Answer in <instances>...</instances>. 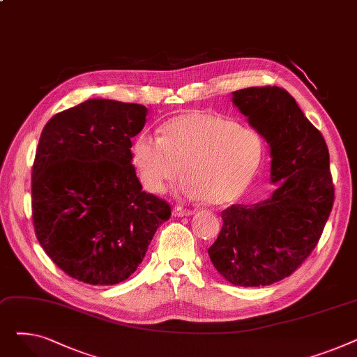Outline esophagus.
Here are the masks:
<instances>
[{
    "label": "esophagus",
    "mask_w": 357,
    "mask_h": 357,
    "mask_svg": "<svg viewBox=\"0 0 357 357\" xmlns=\"http://www.w3.org/2000/svg\"><path fill=\"white\" fill-rule=\"evenodd\" d=\"M192 214H194L192 210H183L182 207H175L172 210L174 217H186V215H192Z\"/></svg>",
    "instance_id": "34e87169"
}]
</instances>
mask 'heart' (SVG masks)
<instances>
[{"label": "heart", "instance_id": "obj_1", "mask_svg": "<svg viewBox=\"0 0 357 357\" xmlns=\"http://www.w3.org/2000/svg\"><path fill=\"white\" fill-rule=\"evenodd\" d=\"M261 158L257 131L204 111L182 112L162 124L160 137L142 133L131 144V163L147 192L162 194L183 172L181 192L214 207L243 197Z\"/></svg>", "mask_w": 357, "mask_h": 357}]
</instances>
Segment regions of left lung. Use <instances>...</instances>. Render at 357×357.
Segmentation results:
<instances>
[{
    "instance_id": "1",
    "label": "left lung",
    "mask_w": 357,
    "mask_h": 357,
    "mask_svg": "<svg viewBox=\"0 0 357 357\" xmlns=\"http://www.w3.org/2000/svg\"><path fill=\"white\" fill-rule=\"evenodd\" d=\"M231 100L269 144L275 190L257 204L224 210L208 255L227 282L266 287L289 276L320 240L334 202L328 149L285 89L252 86Z\"/></svg>"
}]
</instances>
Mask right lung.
Instances as JSON below:
<instances>
[{
  "instance_id": "right-lung-1",
  "label": "right lung",
  "mask_w": 357,
  "mask_h": 357,
  "mask_svg": "<svg viewBox=\"0 0 357 357\" xmlns=\"http://www.w3.org/2000/svg\"><path fill=\"white\" fill-rule=\"evenodd\" d=\"M147 108L92 98L45 126L31 172L37 240L69 276L116 285L135 273L156 230L171 217L146 194L131 165V139Z\"/></svg>"
}]
</instances>
